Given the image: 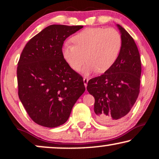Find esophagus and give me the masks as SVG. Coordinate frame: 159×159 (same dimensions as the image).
Instances as JSON below:
<instances>
[{"label": "esophagus", "instance_id": "obj_1", "mask_svg": "<svg viewBox=\"0 0 159 159\" xmlns=\"http://www.w3.org/2000/svg\"><path fill=\"white\" fill-rule=\"evenodd\" d=\"M83 82H84V86H85V88H86L87 85H88V80L87 79V78H84V79H83Z\"/></svg>", "mask_w": 159, "mask_h": 159}]
</instances>
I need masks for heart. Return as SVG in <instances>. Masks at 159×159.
Wrapping results in <instances>:
<instances>
[{"label":"heart","mask_w":159,"mask_h":159,"mask_svg":"<svg viewBox=\"0 0 159 159\" xmlns=\"http://www.w3.org/2000/svg\"><path fill=\"white\" fill-rule=\"evenodd\" d=\"M75 45L65 44L62 55L71 69L79 71L83 69L84 75L97 71L103 74L112 68L120 54L122 39L114 28L88 27L71 39Z\"/></svg>","instance_id":"1"}]
</instances>
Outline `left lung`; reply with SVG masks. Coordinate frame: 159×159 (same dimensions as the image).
<instances>
[{
	"mask_svg": "<svg viewBox=\"0 0 159 159\" xmlns=\"http://www.w3.org/2000/svg\"><path fill=\"white\" fill-rule=\"evenodd\" d=\"M122 39L118 59L112 68L88 81L87 90L95 98L94 111L100 122L112 125L123 119L140 93L141 61L133 38L116 25Z\"/></svg>",
	"mask_w": 159,
	"mask_h": 159,
	"instance_id": "1",
	"label": "left lung"
}]
</instances>
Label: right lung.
Segmentation results:
<instances>
[{
  "label": "right lung",
  "instance_id": "right-lung-1",
  "mask_svg": "<svg viewBox=\"0 0 159 159\" xmlns=\"http://www.w3.org/2000/svg\"><path fill=\"white\" fill-rule=\"evenodd\" d=\"M82 27L50 25L23 49L17 67L19 98L39 125L53 128L64 124L85 90L82 77L62 55L64 41Z\"/></svg>",
  "mask_w": 159,
  "mask_h": 159
}]
</instances>
